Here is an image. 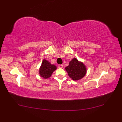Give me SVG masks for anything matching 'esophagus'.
Listing matches in <instances>:
<instances>
[{
  "mask_svg": "<svg viewBox=\"0 0 122 122\" xmlns=\"http://www.w3.org/2000/svg\"><path fill=\"white\" fill-rule=\"evenodd\" d=\"M58 68H62L64 67V66L62 65H59L58 66Z\"/></svg>",
  "mask_w": 122,
  "mask_h": 122,
  "instance_id": "1",
  "label": "esophagus"
}]
</instances>
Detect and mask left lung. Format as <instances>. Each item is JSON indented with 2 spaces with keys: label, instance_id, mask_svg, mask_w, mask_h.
I'll list each match as a JSON object with an SVG mask.
<instances>
[{
  "label": "left lung",
  "instance_id": "left-lung-1",
  "mask_svg": "<svg viewBox=\"0 0 122 122\" xmlns=\"http://www.w3.org/2000/svg\"><path fill=\"white\" fill-rule=\"evenodd\" d=\"M70 78L74 80L82 78L86 73V68L82 62L79 61L76 58H73L69 65L65 68Z\"/></svg>",
  "mask_w": 122,
  "mask_h": 122
}]
</instances>
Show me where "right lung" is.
Returning a JSON list of instances; mask_svg holds the SVG:
<instances>
[{
  "instance_id": "obj_1",
  "label": "right lung",
  "mask_w": 122,
  "mask_h": 122,
  "mask_svg": "<svg viewBox=\"0 0 122 122\" xmlns=\"http://www.w3.org/2000/svg\"><path fill=\"white\" fill-rule=\"evenodd\" d=\"M56 66L51 64L50 62L47 60H43L42 65L39 69V74L41 77L45 79H47L52 75V73L56 69Z\"/></svg>"
}]
</instances>
